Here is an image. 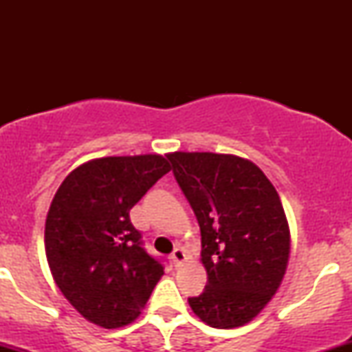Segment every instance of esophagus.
Masks as SVG:
<instances>
[{"instance_id": "esophagus-1", "label": "esophagus", "mask_w": 352, "mask_h": 352, "mask_svg": "<svg viewBox=\"0 0 352 352\" xmlns=\"http://www.w3.org/2000/svg\"><path fill=\"white\" fill-rule=\"evenodd\" d=\"M185 260H187V254H185V252L182 248H177L175 252L172 253V261L173 265H175V268H179V266L184 265Z\"/></svg>"}]
</instances>
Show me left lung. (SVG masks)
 <instances>
[{
    "instance_id": "obj_1",
    "label": "left lung",
    "mask_w": 352,
    "mask_h": 352,
    "mask_svg": "<svg viewBox=\"0 0 352 352\" xmlns=\"http://www.w3.org/2000/svg\"><path fill=\"white\" fill-rule=\"evenodd\" d=\"M173 175L195 212L207 286L188 298L218 329L256 318L281 286L292 252L285 208L268 177L232 153L170 152Z\"/></svg>"
}]
</instances>
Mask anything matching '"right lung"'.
Segmentation results:
<instances>
[{"instance_id":"obj_1","label":"right lung","mask_w":352,"mask_h":352,"mask_svg":"<svg viewBox=\"0 0 352 352\" xmlns=\"http://www.w3.org/2000/svg\"><path fill=\"white\" fill-rule=\"evenodd\" d=\"M170 164L159 153L92 159L59 185L44 228L56 285L87 321L106 329L142 313L164 266L140 246L129 212Z\"/></svg>"}]
</instances>
